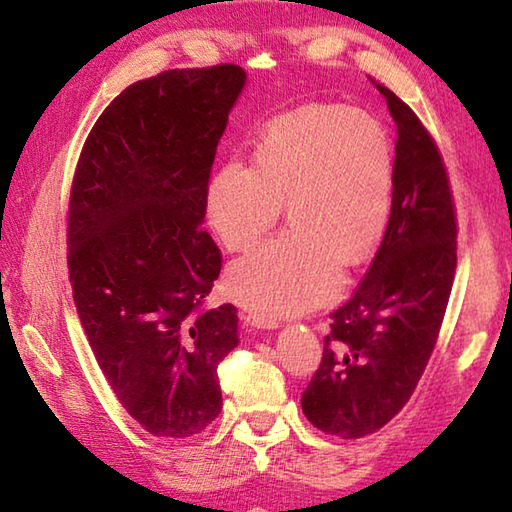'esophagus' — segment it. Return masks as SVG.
<instances>
[{"label": "esophagus", "mask_w": 512, "mask_h": 512, "mask_svg": "<svg viewBox=\"0 0 512 512\" xmlns=\"http://www.w3.org/2000/svg\"><path fill=\"white\" fill-rule=\"evenodd\" d=\"M242 319L250 328H257V330H277L279 323L275 319L266 317V314H259V312H242Z\"/></svg>", "instance_id": "1"}]
</instances>
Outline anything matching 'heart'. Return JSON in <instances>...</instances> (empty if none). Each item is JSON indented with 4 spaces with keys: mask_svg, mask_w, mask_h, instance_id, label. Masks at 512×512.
Instances as JSON below:
<instances>
[{
    "mask_svg": "<svg viewBox=\"0 0 512 512\" xmlns=\"http://www.w3.org/2000/svg\"><path fill=\"white\" fill-rule=\"evenodd\" d=\"M394 140L365 110L301 107L270 123L253 169L228 162L209 184V222L222 246L253 248L286 204L292 231L237 259L226 290L275 317L336 295L343 264L358 266L383 239L394 202Z\"/></svg>",
    "mask_w": 512,
    "mask_h": 512,
    "instance_id": "b5f03b06",
    "label": "heart"
}]
</instances>
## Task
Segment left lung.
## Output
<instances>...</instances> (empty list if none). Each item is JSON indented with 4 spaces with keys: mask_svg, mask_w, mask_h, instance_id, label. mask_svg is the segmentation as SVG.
Listing matches in <instances>:
<instances>
[{
    "mask_svg": "<svg viewBox=\"0 0 512 512\" xmlns=\"http://www.w3.org/2000/svg\"><path fill=\"white\" fill-rule=\"evenodd\" d=\"M376 88L398 132L389 224L363 284L330 314L321 365L301 396L314 427L345 440L369 436L405 407L436 347L458 262L440 151L407 103Z\"/></svg>",
    "mask_w": 512,
    "mask_h": 512,
    "instance_id": "8db88e82",
    "label": "left lung"
}]
</instances>
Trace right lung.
<instances>
[{
    "label": "right lung",
    "mask_w": 512,
    "mask_h": 512,
    "mask_svg": "<svg viewBox=\"0 0 512 512\" xmlns=\"http://www.w3.org/2000/svg\"><path fill=\"white\" fill-rule=\"evenodd\" d=\"M246 85L239 65L167 70L105 107L76 165L72 295L107 383L140 427L189 438L222 409L231 303L202 310L222 255L202 231L211 165Z\"/></svg>",
    "instance_id": "1"
}]
</instances>
